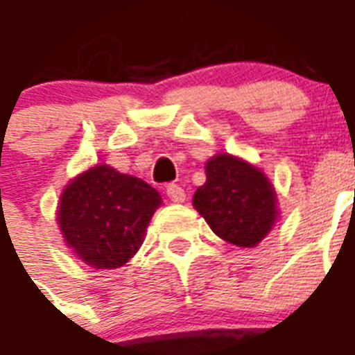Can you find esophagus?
Instances as JSON below:
<instances>
[{"instance_id": "1", "label": "esophagus", "mask_w": 355, "mask_h": 355, "mask_svg": "<svg viewBox=\"0 0 355 355\" xmlns=\"http://www.w3.org/2000/svg\"><path fill=\"white\" fill-rule=\"evenodd\" d=\"M166 193H168V197L171 202H184L186 200V191H184L182 187L177 186V184H169L168 189H166Z\"/></svg>"}]
</instances>
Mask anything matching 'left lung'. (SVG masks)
I'll list each match as a JSON object with an SVG mask.
<instances>
[{
	"label": "left lung",
	"mask_w": 355,
	"mask_h": 355,
	"mask_svg": "<svg viewBox=\"0 0 355 355\" xmlns=\"http://www.w3.org/2000/svg\"><path fill=\"white\" fill-rule=\"evenodd\" d=\"M193 206L213 233L241 248L257 246L277 220V195L266 175L227 153L207 160Z\"/></svg>",
	"instance_id": "left-lung-1"
}]
</instances>
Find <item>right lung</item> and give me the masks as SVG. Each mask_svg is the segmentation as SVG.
I'll list each match as a JSON object with an SVG mask.
<instances>
[{
	"instance_id": "right-lung-1",
	"label": "right lung",
	"mask_w": 355,
	"mask_h": 355,
	"mask_svg": "<svg viewBox=\"0 0 355 355\" xmlns=\"http://www.w3.org/2000/svg\"><path fill=\"white\" fill-rule=\"evenodd\" d=\"M160 204L162 198L148 182L100 164L65 186L58 224L76 257L98 270H112L142 246Z\"/></svg>"
}]
</instances>
